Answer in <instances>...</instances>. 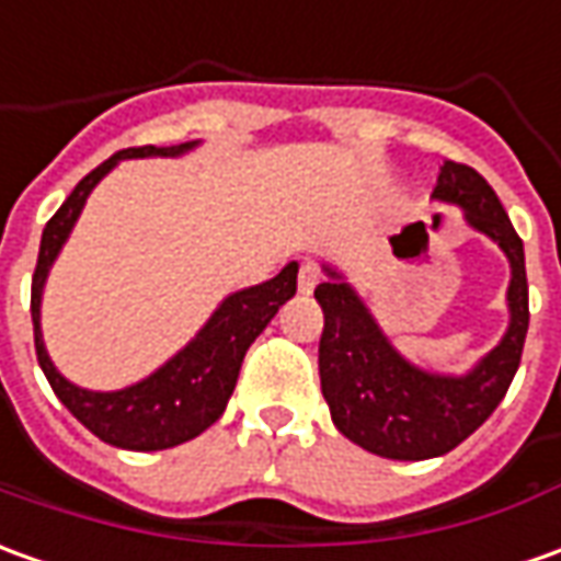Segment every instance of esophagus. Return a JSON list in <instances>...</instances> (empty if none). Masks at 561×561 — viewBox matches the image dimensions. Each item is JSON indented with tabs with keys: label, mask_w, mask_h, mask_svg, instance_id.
<instances>
[{
	"label": "esophagus",
	"mask_w": 561,
	"mask_h": 561,
	"mask_svg": "<svg viewBox=\"0 0 561 561\" xmlns=\"http://www.w3.org/2000/svg\"><path fill=\"white\" fill-rule=\"evenodd\" d=\"M319 279H322V273H319V266L316 264H300V273H297V288L304 291V295H310L312 288L319 285Z\"/></svg>",
	"instance_id": "esophagus-1"
}]
</instances>
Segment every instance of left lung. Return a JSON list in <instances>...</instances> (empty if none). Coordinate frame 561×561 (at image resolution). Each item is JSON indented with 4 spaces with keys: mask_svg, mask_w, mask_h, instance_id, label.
Listing matches in <instances>:
<instances>
[{
    "mask_svg": "<svg viewBox=\"0 0 561 561\" xmlns=\"http://www.w3.org/2000/svg\"><path fill=\"white\" fill-rule=\"evenodd\" d=\"M433 196L457 202L479 232L491 236L513 266L510 331L467 377L426 375L405 362L380 334L346 282L316 285L325 312L319 341V377L331 421L346 439L390 460L448 455L501 405L522 362L528 334V279L519 232L489 181L460 162H445ZM334 276V273H331Z\"/></svg>",
    "mask_w": 561,
    "mask_h": 561,
    "instance_id": "left-lung-1",
    "label": "left lung"
}]
</instances>
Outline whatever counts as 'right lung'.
<instances>
[{
  "label": "right lung",
  "instance_id": "obj_1",
  "mask_svg": "<svg viewBox=\"0 0 561 561\" xmlns=\"http://www.w3.org/2000/svg\"><path fill=\"white\" fill-rule=\"evenodd\" d=\"M193 144L181 147H128L110 156L104 165L85 174L67 202L57 208V215L45 224L39 245V261L33 273V291H30V312H33V337H36V356L55 396L70 409V414L82 426L106 445L128 448V451H162L174 448L181 442L199 436L202 430L215 424L227 409V399L236 390V377L242 368V359L254 344V337L270 325V319L279 312V307L295 297L297 291V264H288L276 279L254 285L245 291L230 295L208 325L196 334V341L165 362L156 375L140 380L135 387L119 392H91L82 387H72L67 377L57 375V368L45 353L39 331V304L42 285L48 276V266L55 264L57 251L64 239L70 236L76 217L89 199V193L98 186L106 171L119 159L135 156H178L190 150Z\"/></svg>",
  "mask_w": 561,
  "mask_h": 561
}]
</instances>
